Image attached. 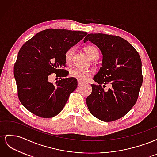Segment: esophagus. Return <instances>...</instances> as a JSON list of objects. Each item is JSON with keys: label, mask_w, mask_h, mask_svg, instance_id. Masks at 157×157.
Listing matches in <instances>:
<instances>
[{"label": "esophagus", "mask_w": 157, "mask_h": 157, "mask_svg": "<svg viewBox=\"0 0 157 157\" xmlns=\"http://www.w3.org/2000/svg\"><path fill=\"white\" fill-rule=\"evenodd\" d=\"M83 84H84V82H82L78 81V86H81Z\"/></svg>", "instance_id": "obj_1"}]
</instances>
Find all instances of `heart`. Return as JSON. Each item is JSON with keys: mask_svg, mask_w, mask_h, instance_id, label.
<instances>
[{"mask_svg": "<svg viewBox=\"0 0 157 157\" xmlns=\"http://www.w3.org/2000/svg\"><path fill=\"white\" fill-rule=\"evenodd\" d=\"M84 50L92 60H95L98 59L99 56L98 50L94 46H87L85 47ZM75 52V47H71V48H69L65 51L64 58L66 63H71V61H72ZM69 76L71 77L78 80V81H84V80H86L88 78V77H90V73L88 71L80 69L78 68H73L70 69Z\"/></svg>", "mask_w": 157, "mask_h": 157, "instance_id": "1", "label": "heart"}]
</instances>
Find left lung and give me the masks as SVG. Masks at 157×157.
I'll list each match as a JSON object with an SVG mask.
<instances>
[{
  "label": "left lung",
  "mask_w": 157,
  "mask_h": 157,
  "mask_svg": "<svg viewBox=\"0 0 157 157\" xmlns=\"http://www.w3.org/2000/svg\"><path fill=\"white\" fill-rule=\"evenodd\" d=\"M90 41L103 54L102 67L92 84V92L86 98L90 112L102 121L112 122L124 117L134 106L143 83L141 60L137 51L122 38L96 33L88 34L84 42ZM110 83L105 92L101 85Z\"/></svg>",
  "instance_id": "left-lung-1"
}]
</instances>
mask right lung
I'll return each mask as SVG.
<instances>
[{
    "label": "right lung",
    "instance_id": "right-lung-1",
    "mask_svg": "<svg viewBox=\"0 0 157 157\" xmlns=\"http://www.w3.org/2000/svg\"><path fill=\"white\" fill-rule=\"evenodd\" d=\"M87 35L86 32L48 29L38 33L18 52L13 75L17 96L22 105L34 115L53 117L62 111L77 80L67 77L64 54ZM51 73L61 76L55 83L48 80Z\"/></svg>",
    "mask_w": 157,
    "mask_h": 157
}]
</instances>
